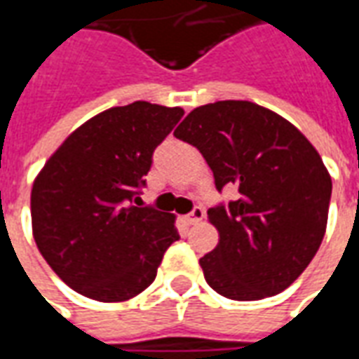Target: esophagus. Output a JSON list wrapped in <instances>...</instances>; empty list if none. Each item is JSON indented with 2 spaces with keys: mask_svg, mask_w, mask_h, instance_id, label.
Returning a JSON list of instances; mask_svg holds the SVG:
<instances>
[{
  "mask_svg": "<svg viewBox=\"0 0 359 359\" xmlns=\"http://www.w3.org/2000/svg\"><path fill=\"white\" fill-rule=\"evenodd\" d=\"M203 218H205V210H203V208H201V207H195L191 210V212H189V215L185 216V222H187V224H189V226L199 224Z\"/></svg>",
  "mask_w": 359,
  "mask_h": 359,
  "instance_id": "esophagus-1",
  "label": "esophagus"
}]
</instances>
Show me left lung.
I'll return each instance as SVG.
<instances>
[{
  "label": "left lung",
  "instance_id": "left-lung-1",
  "mask_svg": "<svg viewBox=\"0 0 359 359\" xmlns=\"http://www.w3.org/2000/svg\"><path fill=\"white\" fill-rule=\"evenodd\" d=\"M174 135L199 149L218 191L238 189L236 201L208 208L220 236L199 259L208 286L238 302L280 294L327 230L332 182L319 152L288 119L248 100L199 106Z\"/></svg>",
  "mask_w": 359,
  "mask_h": 359
}]
</instances>
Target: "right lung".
<instances>
[{
    "label": "right lung",
    "mask_w": 359,
    "mask_h": 359,
    "mask_svg": "<svg viewBox=\"0 0 359 359\" xmlns=\"http://www.w3.org/2000/svg\"><path fill=\"white\" fill-rule=\"evenodd\" d=\"M182 108L116 106L77 127L48 158L30 193L32 236L46 263L69 288L126 302L156 278L180 240L175 216L131 205L152 152L182 119Z\"/></svg>",
    "instance_id": "1"
}]
</instances>
